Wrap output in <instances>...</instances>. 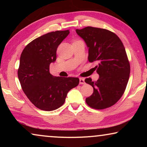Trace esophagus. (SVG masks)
<instances>
[{
  "mask_svg": "<svg viewBox=\"0 0 147 147\" xmlns=\"http://www.w3.org/2000/svg\"><path fill=\"white\" fill-rule=\"evenodd\" d=\"M85 84V80L84 78H80V84Z\"/></svg>",
  "mask_w": 147,
  "mask_h": 147,
  "instance_id": "1",
  "label": "esophagus"
}]
</instances>
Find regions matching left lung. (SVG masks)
Returning a JSON list of instances; mask_svg holds the SVG:
<instances>
[{"label": "left lung", "mask_w": 147, "mask_h": 147, "mask_svg": "<svg viewBox=\"0 0 147 147\" xmlns=\"http://www.w3.org/2000/svg\"><path fill=\"white\" fill-rule=\"evenodd\" d=\"M76 33L88 47V61H96L99 79L86 78L94 92L86 99L94 109L102 110L115 104L123 95L130 76V63L123 43L113 32L100 28L86 27Z\"/></svg>", "instance_id": "8db88e82"}]
</instances>
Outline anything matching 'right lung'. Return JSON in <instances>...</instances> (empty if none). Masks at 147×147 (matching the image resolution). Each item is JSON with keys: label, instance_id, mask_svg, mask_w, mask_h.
Returning a JSON list of instances; mask_svg holds the SVG:
<instances>
[{"label": "right lung", "instance_id": "1", "mask_svg": "<svg viewBox=\"0 0 147 147\" xmlns=\"http://www.w3.org/2000/svg\"><path fill=\"white\" fill-rule=\"evenodd\" d=\"M69 33L66 30L42 35L28 44L21 55L18 78L21 88L40 110L52 111L61 107L68 92L79 84V78L54 77L49 72L58 46Z\"/></svg>", "mask_w": 147, "mask_h": 147}]
</instances>
